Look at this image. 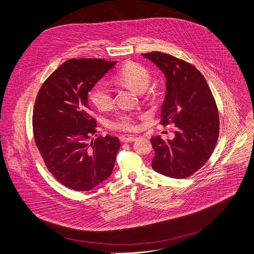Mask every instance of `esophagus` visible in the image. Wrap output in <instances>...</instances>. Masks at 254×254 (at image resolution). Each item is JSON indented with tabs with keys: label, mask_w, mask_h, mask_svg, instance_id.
<instances>
[{
	"label": "esophagus",
	"mask_w": 254,
	"mask_h": 254,
	"mask_svg": "<svg viewBox=\"0 0 254 254\" xmlns=\"http://www.w3.org/2000/svg\"><path fill=\"white\" fill-rule=\"evenodd\" d=\"M136 138H137V136H135V135H128L127 137H126L125 141L126 142H130V141H134Z\"/></svg>",
	"instance_id": "obj_1"
}]
</instances>
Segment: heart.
Here are the masks:
<instances>
[{
    "mask_svg": "<svg viewBox=\"0 0 254 254\" xmlns=\"http://www.w3.org/2000/svg\"><path fill=\"white\" fill-rule=\"evenodd\" d=\"M118 79L137 92L146 90L151 82L150 71L135 62L127 63L119 72ZM90 101L101 111L110 110L114 105L115 99L113 91L106 83L99 81L89 90ZM108 127L116 130L133 131L138 126L135 116L130 113H121L108 123Z\"/></svg>",
    "mask_w": 254,
    "mask_h": 254,
    "instance_id": "obj_1",
    "label": "heart"
}]
</instances>
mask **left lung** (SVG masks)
<instances>
[{
	"label": "left lung",
	"instance_id": "obj_1",
	"mask_svg": "<svg viewBox=\"0 0 254 254\" xmlns=\"http://www.w3.org/2000/svg\"><path fill=\"white\" fill-rule=\"evenodd\" d=\"M166 75L167 91L161 125L175 126V137L151 138L155 150L152 168L164 176L184 179L204 166L219 135V114L212 91L191 63L161 52L141 54Z\"/></svg>",
	"mask_w": 254,
	"mask_h": 254
}]
</instances>
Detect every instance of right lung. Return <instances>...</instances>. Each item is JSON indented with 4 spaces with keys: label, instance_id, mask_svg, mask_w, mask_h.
I'll return each instance as SVG.
<instances>
[{
    "label": "right lung",
    "instance_id": "1",
    "mask_svg": "<svg viewBox=\"0 0 254 254\" xmlns=\"http://www.w3.org/2000/svg\"><path fill=\"white\" fill-rule=\"evenodd\" d=\"M116 61L72 58L44 81L33 110L35 143L52 176L63 186L89 191L111 176L121 148L119 137L96 134L88 105L91 87Z\"/></svg>",
    "mask_w": 254,
    "mask_h": 254
}]
</instances>
